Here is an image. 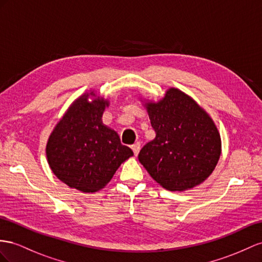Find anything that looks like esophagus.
<instances>
[{
	"instance_id": "obj_1",
	"label": "esophagus",
	"mask_w": 262,
	"mask_h": 262,
	"mask_svg": "<svg viewBox=\"0 0 262 262\" xmlns=\"http://www.w3.org/2000/svg\"><path fill=\"white\" fill-rule=\"evenodd\" d=\"M132 149L134 151V155L137 156L138 152H139V149H140V143H135L133 146H132Z\"/></svg>"
}]
</instances>
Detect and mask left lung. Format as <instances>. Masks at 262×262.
I'll return each instance as SVG.
<instances>
[{
  "label": "left lung",
  "mask_w": 262,
  "mask_h": 262,
  "mask_svg": "<svg viewBox=\"0 0 262 262\" xmlns=\"http://www.w3.org/2000/svg\"><path fill=\"white\" fill-rule=\"evenodd\" d=\"M155 139L138 159L154 180L171 191L190 189L210 176L221 139L209 115L185 93L169 89L158 103L146 104Z\"/></svg>",
  "instance_id": "8db88e82"
}]
</instances>
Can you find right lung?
I'll return each mask as SVG.
<instances>
[{
  "label": "right lung",
  "instance_id": "add662e5",
  "mask_svg": "<svg viewBox=\"0 0 262 262\" xmlns=\"http://www.w3.org/2000/svg\"><path fill=\"white\" fill-rule=\"evenodd\" d=\"M87 93L74 102L52 132L46 156L54 175L83 192L104 188L120 164L134 154L120 144L115 130L102 123L108 102L96 98L89 102Z\"/></svg>",
  "mask_w": 262,
  "mask_h": 262
}]
</instances>
